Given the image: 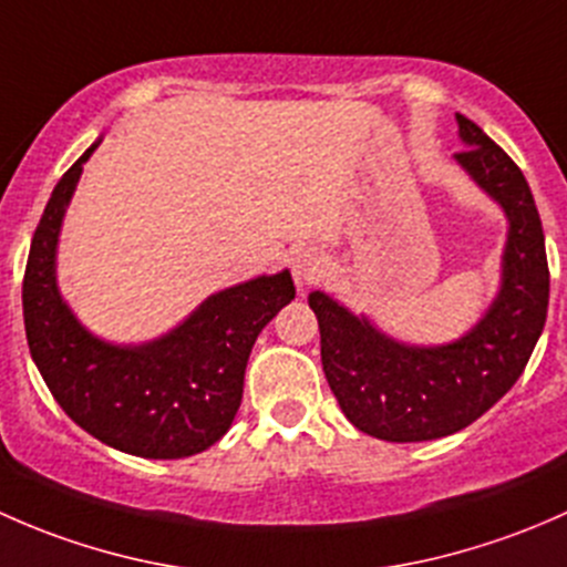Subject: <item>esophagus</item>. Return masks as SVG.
I'll return each mask as SVG.
<instances>
[{
    "label": "esophagus",
    "mask_w": 567,
    "mask_h": 567,
    "mask_svg": "<svg viewBox=\"0 0 567 567\" xmlns=\"http://www.w3.org/2000/svg\"><path fill=\"white\" fill-rule=\"evenodd\" d=\"M327 259L319 248H300L291 256V276H295L297 289H308L324 276Z\"/></svg>",
    "instance_id": "esophagus-1"
}]
</instances>
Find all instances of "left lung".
Returning a JSON list of instances; mask_svg holds the SVG:
<instances>
[{
    "mask_svg": "<svg viewBox=\"0 0 567 567\" xmlns=\"http://www.w3.org/2000/svg\"><path fill=\"white\" fill-rule=\"evenodd\" d=\"M458 166L507 218L502 284L483 319L458 341L412 347L384 336L324 291L308 306L319 319L327 384L354 429L388 442L456 434L516 384L548 311L544 226L522 168L481 127L456 114Z\"/></svg>",
    "mask_w": 567,
    "mask_h": 567,
    "instance_id": "8db88e82",
    "label": "left lung"
}]
</instances>
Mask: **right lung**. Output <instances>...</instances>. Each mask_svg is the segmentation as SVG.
<instances>
[{
    "instance_id": "1",
    "label": "right lung",
    "mask_w": 567,
    "mask_h": 567,
    "mask_svg": "<svg viewBox=\"0 0 567 567\" xmlns=\"http://www.w3.org/2000/svg\"><path fill=\"white\" fill-rule=\"evenodd\" d=\"M97 144L101 138L62 174L34 229L21 291L29 352L56 404L103 445L142 458L194 456L229 431L250 349L295 300L291 272L215 291L183 324L150 343L120 347L92 336L60 295L56 243Z\"/></svg>"
}]
</instances>
